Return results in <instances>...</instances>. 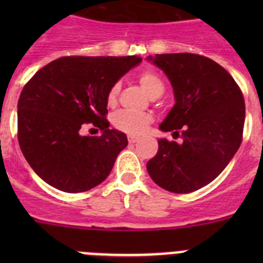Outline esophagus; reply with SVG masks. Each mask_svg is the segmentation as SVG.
<instances>
[{
  "mask_svg": "<svg viewBox=\"0 0 263 263\" xmlns=\"http://www.w3.org/2000/svg\"><path fill=\"white\" fill-rule=\"evenodd\" d=\"M138 139L139 138L137 136H132V134H130V136H127V141H129L130 143H136Z\"/></svg>",
  "mask_w": 263,
  "mask_h": 263,
  "instance_id": "esophagus-1",
  "label": "esophagus"
}]
</instances>
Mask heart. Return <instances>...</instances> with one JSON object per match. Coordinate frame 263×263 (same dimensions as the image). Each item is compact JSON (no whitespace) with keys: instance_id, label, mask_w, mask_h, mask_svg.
Wrapping results in <instances>:
<instances>
[{"instance_id":"1","label":"heart","mask_w":263,"mask_h":263,"mask_svg":"<svg viewBox=\"0 0 263 263\" xmlns=\"http://www.w3.org/2000/svg\"><path fill=\"white\" fill-rule=\"evenodd\" d=\"M139 83L142 85L143 89L147 92L150 97L154 95L163 93L164 92V83L162 79L153 71H145L139 75ZM121 84L116 83L113 87L109 89L108 93V103L109 105H113L117 101L118 93H120ZM153 116L150 113H136L130 110H120L117 111L113 117V124L117 129L122 130L125 133L129 134H141L143 133L147 126L152 124Z\"/></svg>"}]
</instances>
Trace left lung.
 I'll list each match as a JSON object with an SVG mask.
<instances>
[{"mask_svg":"<svg viewBox=\"0 0 263 263\" xmlns=\"http://www.w3.org/2000/svg\"><path fill=\"white\" fill-rule=\"evenodd\" d=\"M146 60L164 72L175 104L159 125L162 132L182 130L183 142L158 139V153L146 164L159 187L190 194L224 171L242 139L245 103L227 69L195 53H160Z\"/></svg>","mask_w":263,"mask_h":263,"instance_id":"left-lung-1","label":"left lung"}]
</instances>
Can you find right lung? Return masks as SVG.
<instances>
[{"instance_id":"obj_1","label":"right lung","mask_w":263,"mask_h":263,"mask_svg":"<svg viewBox=\"0 0 263 263\" xmlns=\"http://www.w3.org/2000/svg\"><path fill=\"white\" fill-rule=\"evenodd\" d=\"M142 62L137 57H64L39 69L18 100V142L34 173L68 194L84 192L110 174L126 134L109 129V89ZM92 122L100 137L83 136Z\"/></svg>"}]
</instances>
